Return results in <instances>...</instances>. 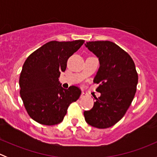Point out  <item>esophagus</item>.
<instances>
[{
    "label": "esophagus",
    "mask_w": 157,
    "mask_h": 157,
    "mask_svg": "<svg viewBox=\"0 0 157 157\" xmlns=\"http://www.w3.org/2000/svg\"><path fill=\"white\" fill-rule=\"evenodd\" d=\"M86 96V94L85 93H81V95H80V98H81V99H83V98H85Z\"/></svg>",
    "instance_id": "1"
}]
</instances>
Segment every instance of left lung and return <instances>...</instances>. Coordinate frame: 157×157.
Wrapping results in <instances>:
<instances>
[{"label":"left lung","instance_id":"left-lung-1","mask_svg":"<svg viewBox=\"0 0 157 157\" xmlns=\"http://www.w3.org/2000/svg\"><path fill=\"white\" fill-rule=\"evenodd\" d=\"M86 48L99 58V71L93 82L98 83L93 109L83 112L90 125L97 128L112 127L123 118L137 90L138 76L131 57L110 41L86 42Z\"/></svg>","mask_w":157,"mask_h":157}]
</instances>
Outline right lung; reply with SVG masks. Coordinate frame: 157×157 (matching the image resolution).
Returning <instances> with one entry per match:
<instances>
[{
  "mask_svg": "<svg viewBox=\"0 0 157 157\" xmlns=\"http://www.w3.org/2000/svg\"><path fill=\"white\" fill-rule=\"evenodd\" d=\"M83 43L84 40L51 41L33 52L23 64L19 80L20 96L30 118L39 124L61 122L69 105L80 97V88L64 89L58 78L68 58Z\"/></svg>",
  "mask_w": 157,
  "mask_h": 157,
  "instance_id": "right-lung-1",
  "label": "right lung"
}]
</instances>
